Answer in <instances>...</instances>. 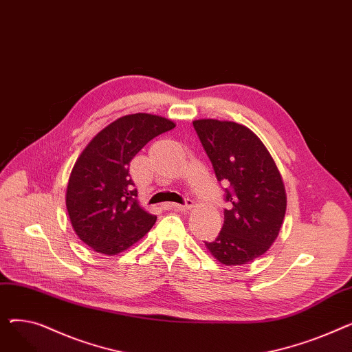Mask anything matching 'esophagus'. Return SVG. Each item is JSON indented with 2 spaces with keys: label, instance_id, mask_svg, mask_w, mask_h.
<instances>
[{
  "label": "esophagus",
  "instance_id": "obj_1",
  "mask_svg": "<svg viewBox=\"0 0 352 352\" xmlns=\"http://www.w3.org/2000/svg\"><path fill=\"white\" fill-rule=\"evenodd\" d=\"M168 207L171 210H177V211H187L192 207V201L191 199H186V202L184 204H175V202H171V204H168Z\"/></svg>",
  "mask_w": 352,
  "mask_h": 352
}]
</instances>
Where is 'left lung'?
Masks as SVG:
<instances>
[{
    "mask_svg": "<svg viewBox=\"0 0 352 352\" xmlns=\"http://www.w3.org/2000/svg\"><path fill=\"white\" fill-rule=\"evenodd\" d=\"M195 133L223 181L224 226L210 252L226 265H243L261 256L283 226L287 197L280 171L250 128L218 120H197Z\"/></svg>",
    "mask_w": 352,
    "mask_h": 352,
    "instance_id": "1",
    "label": "left lung"
}]
</instances>
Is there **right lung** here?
<instances>
[{"instance_id": "right-lung-1", "label": "right lung", "mask_w": 352, "mask_h": 352, "mask_svg": "<svg viewBox=\"0 0 352 352\" xmlns=\"http://www.w3.org/2000/svg\"><path fill=\"white\" fill-rule=\"evenodd\" d=\"M174 126L158 116L131 114L111 122L87 145L72 168L65 202L74 231L89 248L116 255L155 224L157 217L138 204L129 162Z\"/></svg>"}]
</instances>
